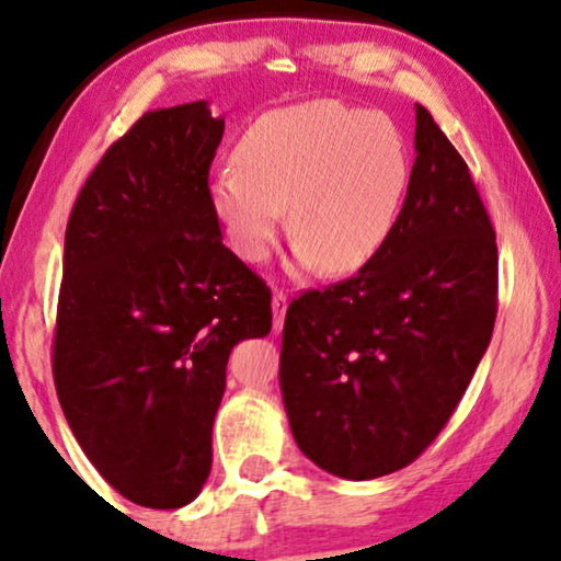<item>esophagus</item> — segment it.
<instances>
[{
	"label": "esophagus",
	"mask_w": 561,
	"mask_h": 561,
	"mask_svg": "<svg viewBox=\"0 0 561 561\" xmlns=\"http://www.w3.org/2000/svg\"><path fill=\"white\" fill-rule=\"evenodd\" d=\"M272 310H274V332H279V329L285 327V313H287V295L282 293V289H274Z\"/></svg>",
	"instance_id": "1"
}]
</instances>
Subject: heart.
<instances>
[{"mask_svg": "<svg viewBox=\"0 0 561 561\" xmlns=\"http://www.w3.org/2000/svg\"><path fill=\"white\" fill-rule=\"evenodd\" d=\"M219 167L206 201L227 245L248 263L274 251L285 227L298 266L350 274L389 240L410 182V153L389 117L340 101L261 114Z\"/></svg>", "mask_w": 561, "mask_h": 561, "instance_id": "heart-1", "label": "heart"}]
</instances>
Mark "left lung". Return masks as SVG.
Instances as JSON below:
<instances>
[{
  "label": "left lung",
  "mask_w": 561,
  "mask_h": 561,
  "mask_svg": "<svg viewBox=\"0 0 561 561\" xmlns=\"http://www.w3.org/2000/svg\"><path fill=\"white\" fill-rule=\"evenodd\" d=\"M496 279L468 164L415 104V164L389 240L355 276L287 308L279 387L302 455L347 481L413 462L489 347Z\"/></svg>",
  "instance_id": "obj_1"
}]
</instances>
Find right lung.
I'll use <instances>...</instances> for the list:
<instances>
[{
    "instance_id": "add662e5",
    "label": "right lung",
    "mask_w": 561,
    "mask_h": 561,
    "mask_svg": "<svg viewBox=\"0 0 561 561\" xmlns=\"http://www.w3.org/2000/svg\"><path fill=\"white\" fill-rule=\"evenodd\" d=\"M221 135L208 101L146 112L67 221L57 397L93 468L140 507L201 494L229 353L272 332V293L221 242L206 201Z\"/></svg>"
}]
</instances>
